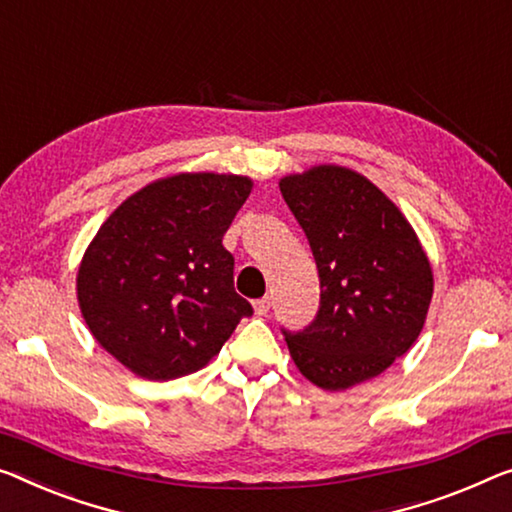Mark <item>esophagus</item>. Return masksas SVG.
Returning a JSON list of instances; mask_svg holds the SVG:
<instances>
[{
  "instance_id": "1",
  "label": "esophagus",
  "mask_w": 512,
  "mask_h": 512,
  "mask_svg": "<svg viewBox=\"0 0 512 512\" xmlns=\"http://www.w3.org/2000/svg\"><path fill=\"white\" fill-rule=\"evenodd\" d=\"M253 305H255V312H257L259 317L266 315V312L271 310V296H264V299H257Z\"/></svg>"
}]
</instances>
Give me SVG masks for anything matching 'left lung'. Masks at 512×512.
Instances as JSON below:
<instances>
[{
  "instance_id": "left-lung-1",
  "label": "left lung",
  "mask_w": 512,
  "mask_h": 512,
  "mask_svg": "<svg viewBox=\"0 0 512 512\" xmlns=\"http://www.w3.org/2000/svg\"><path fill=\"white\" fill-rule=\"evenodd\" d=\"M319 273V310L287 331L305 379L345 391L407 354L425 324L432 269L400 209L361 174L319 165L280 181Z\"/></svg>"
}]
</instances>
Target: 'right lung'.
<instances>
[{"mask_svg":"<svg viewBox=\"0 0 512 512\" xmlns=\"http://www.w3.org/2000/svg\"><path fill=\"white\" fill-rule=\"evenodd\" d=\"M253 181L174 174L121 204L89 243L78 271L82 317L105 352L144 379L200 370L253 305L234 292L223 246Z\"/></svg>","mask_w":512,"mask_h":512,"instance_id":"obj_1","label":"right lung"}]
</instances>
